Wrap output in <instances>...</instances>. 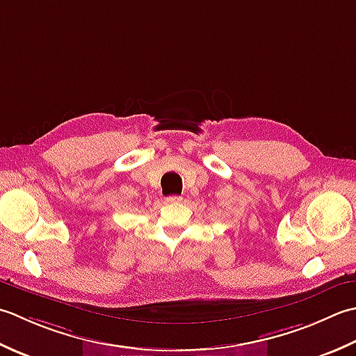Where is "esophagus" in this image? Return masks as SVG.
Instances as JSON below:
<instances>
[{
  "label": "esophagus",
  "mask_w": 356,
  "mask_h": 356,
  "mask_svg": "<svg viewBox=\"0 0 356 356\" xmlns=\"http://www.w3.org/2000/svg\"><path fill=\"white\" fill-rule=\"evenodd\" d=\"M181 201H183V198L178 197V195H172V197L165 198V202H168V204H178Z\"/></svg>",
  "instance_id": "34e87169"
}]
</instances>
